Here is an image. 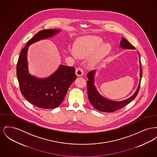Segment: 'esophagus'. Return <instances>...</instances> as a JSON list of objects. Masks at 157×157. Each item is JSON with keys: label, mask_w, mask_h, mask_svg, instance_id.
Segmentation results:
<instances>
[{"label": "esophagus", "mask_w": 157, "mask_h": 157, "mask_svg": "<svg viewBox=\"0 0 157 157\" xmlns=\"http://www.w3.org/2000/svg\"><path fill=\"white\" fill-rule=\"evenodd\" d=\"M83 70L81 68L79 67V68H77L76 69V76H82L83 75Z\"/></svg>", "instance_id": "34e87169"}]
</instances>
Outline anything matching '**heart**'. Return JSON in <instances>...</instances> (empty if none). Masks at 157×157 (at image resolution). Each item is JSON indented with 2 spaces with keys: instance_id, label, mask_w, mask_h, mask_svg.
Here are the masks:
<instances>
[{
  "instance_id": "1",
  "label": "heart",
  "mask_w": 157,
  "mask_h": 157,
  "mask_svg": "<svg viewBox=\"0 0 157 157\" xmlns=\"http://www.w3.org/2000/svg\"><path fill=\"white\" fill-rule=\"evenodd\" d=\"M100 37L88 36L80 38L74 46V57L86 59L92 56L89 60L90 65L95 66L98 65L107 55L111 50L110 45L102 43Z\"/></svg>"
}]
</instances>
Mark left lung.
Listing matches in <instances>:
<instances>
[{"mask_svg":"<svg viewBox=\"0 0 157 157\" xmlns=\"http://www.w3.org/2000/svg\"><path fill=\"white\" fill-rule=\"evenodd\" d=\"M120 47L123 49H132L135 50V48L133 46L129 41L124 38H122L120 41ZM139 83L138 86L135 93L128 98L123 101H113L106 98L101 95L100 92L98 91L97 87L95 85V77L96 74V70L90 71L87 74V78L88 80L87 81V92L89 101L92 104V106L97 110L100 111L105 113H111L117 110L124 106L128 104L129 102L133 100L139 90L140 83L142 78V68L140 65V62L139 59Z\"/></svg>","mask_w":157,"mask_h":157,"instance_id":"left-lung-1","label":"left lung"}]
</instances>
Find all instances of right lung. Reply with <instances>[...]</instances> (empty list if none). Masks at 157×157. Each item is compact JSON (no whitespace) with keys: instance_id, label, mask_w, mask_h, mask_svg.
I'll list each match as a JSON object with an SVG mask.
<instances>
[{"instance_id":"add662e5","label":"right lung","mask_w":157,"mask_h":157,"mask_svg":"<svg viewBox=\"0 0 157 157\" xmlns=\"http://www.w3.org/2000/svg\"><path fill=\"white\" fill-rule=\"evenodd\" d=\"M60 32L59 29L38 32L22 49L17 63V75L21 92L28 101L41 109H54L62 102L69 88L76 79L75 69L74 67L60 65L49 76L38 78L33 75L28 69V48L32 44L53 37Z\"/></svg>"}]
</instances>
